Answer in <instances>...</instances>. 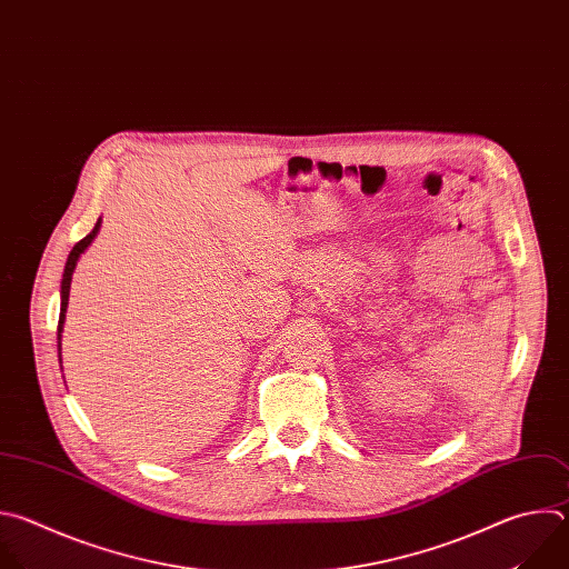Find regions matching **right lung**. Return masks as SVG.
<instances>
[{
	"label": "right lung",
	"instance_id": "right-lung-1",
	"mask_svg": "<svg viewBox=\"0 0 569 569\" xmlns=\"http://www.w3.org/2000/svg\"><path fill=\"white\" fill-rule=\"evenodd\" d=\"M100 231V217L96 221V226L91 229V233L87 238H82L69 253L67 258V264H64V273H62V284H60V320H58V357H60V336H62V327H64V313H67V305H69V289H71V276H73V269L78 264V258L84 253V249L93 242V238L98 236Z\"/></svg>",
	"mask_w": 569,
	"mask_h": 569
}]
</instances>
